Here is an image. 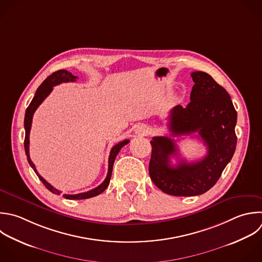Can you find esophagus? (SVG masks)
<instances>
[{
  "mask_svg": "<svg viewBox=\"0 0 262 262\" xmlns=\"http://www.w3.org/2000/svg\"><path fill=\"white\" fill-rule=\"evenodd\" d=\"M148 132H149V129L145 125H140L136 130V133L139 135H146V134H148Z\"/></svg>",
  "mask_w": 262,
  "mask_h": 262,
  "instance_id": "1",
  "label": "esophagus"
}]
</instances>
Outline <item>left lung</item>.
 I'll return each instance as SVG.
<instances>
[{
  "instance_id": "obj_1",
  "label": "left lung",
  "mask_w": 262,
  "mask_h": 262,
  "mask_svg": "<svg viewBox=\"0 0 262 262\" xmlns=\"http://www.w3.org/2000/svg\"><path fill=\"white\" fill-rule=\"evenodd\" d=\"M190 76L194 83L190 102L170 111L168 128L171 136L198 133L207 155L191 163L180 159L172 166L170 157L178 158L174 139L155 136L150 141V179L165 193L177 196L202 194L214 186L236 146V112L229 94L207 73L193 72Z\"/></svg>"
}]
</instances>
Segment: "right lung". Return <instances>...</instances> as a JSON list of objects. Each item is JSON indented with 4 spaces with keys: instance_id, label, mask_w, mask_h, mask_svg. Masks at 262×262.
I'll list each match as a JSON object with an SVG mask.
<instances>
[{
    "instance_id": "right-lung-1",
    "label": "right lung",
    "mask_w": 262,
    "mask_h": 262,
    "mask_svg": "<svg viewBox=\"0 0 262 262\" xmlns=\"http://www.w3.org/2000/svg\"><path fill=\"white\" fill-rule=\"evenodd\" d=\"M77 80V77L74 76L72 73L66 71V70H60L57 71L55 73H53L52 75H50L42 84L41 86L38 88L32 102L30 103L29 107L26 111V116H25V129H26V138H25V149H26V155L28 157V161L31 165V167L34 169V171L36 172V174L38 175L39 179L43 182V184L53 193L55 194H60V191L58 189H56L55 187H53L50 183H48L37 171L35 164L32 162L31 158H30V132H31V127H32V121H33V116L36 112V110L39 107V105L45 100V98L51 93V91L53 90V87L56 85H59L61 83H67V82H75ZM129 142V139H125L119 143H117L115 146H113L111 154H110V158H108V171H107V175L104 179V181L98 185L97 187L86 191V192H82V193H77V194H63V196L68 200H84V199H89V198H93L96 196L98 194H100L101 192H103L106 187L110 184V180L112 177V172H113V166H114V162L116 160V157L118 156L119 151L121 150V148L126 145Z\"/></svg>"
}]
</instances>
